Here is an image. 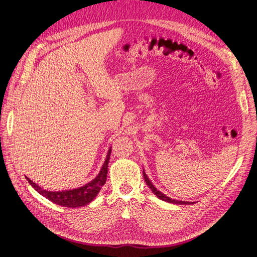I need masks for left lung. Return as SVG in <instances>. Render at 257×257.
I'll return each mask as SVG.
<instances>
[{"label":"left lung","instance_id":"8db88e82","mask_svg":"<svg viewBox=\"0 0 257 257\" xmlns=\"http://www.w3.org/2000/svg\"><path fill=\"white\" fill-rule=\"evenodd\" d=\"M143 174H144V178H145V181H146V183L148 184V186H149V188L151 189V191L153 192V194L154 195H157L160 199H162V200H164V201H167V203H172V204H177V205H191V203H189V201H182V200H176V199H173V198H170V197H168V196H166L165 194H163L162 192H160L159 190H157L154 188V185L151 183V181L149 180V178L147 177V175L145 174V172H143Z\"/></svg>","mask_w":257,"mask_h":257}]
</instances>
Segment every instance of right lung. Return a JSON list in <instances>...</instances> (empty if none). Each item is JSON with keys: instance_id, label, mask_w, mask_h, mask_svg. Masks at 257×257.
I'll return each mask as SVG.
<instances>
[{"instance_id": "obj_1", "label": "right lung", "mask_w": 257, "mask_h": 257, "mask_svg": "<svg viewBox=\"0 0 257 257\" xmlns=\"http://www.w3.org/2000/svg\"><path fill=\"white\" fill-rule=\"evenodd\" d=\"M110 153L111 149L108 150V154L104 165L100 169L99 174L96 176L95 179L87 184H84L81 188L78 189H73V190H67V191H62V192H51V191H46L42 189L41 186H38L33 181H31L30 179L27 177L29 183L33 186V188L40 193L44 197L49 199L52 203L67 207V208H77L90 204L91 201L94 199L98 192L102 189V186L106 183L107 179V173H108V163H109L110 159Z\"/></svg>"}]
</instances>
